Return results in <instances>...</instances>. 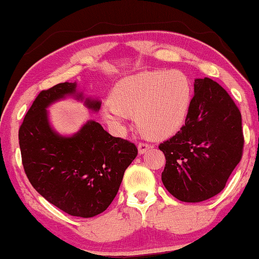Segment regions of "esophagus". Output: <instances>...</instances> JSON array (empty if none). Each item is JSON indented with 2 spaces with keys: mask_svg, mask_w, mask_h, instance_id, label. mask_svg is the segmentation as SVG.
Masks as SVG:
<instances>
[{
  "mask_svg": "<svg viewBox=\"0 0 259 259\" xmlns=\"http://www.w3.org/2000/svg\"><path fill=\"white\" fill-rule=\"evenodd\" d=\"M150 149H151V145L149 144V143H145V142H139L138 143V151H139V153H141V154H144L145 152L147 150H150Z\"/></svg>",
  "mask_w": 259,
  "mask_h": 259,
  "instance_id": "1",
  "label": "esophagus"
}]
</instances>
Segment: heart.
Instances as JSON below:
<instances>
[{"mask_svg": "<svg viewBox=\"0 0 259 259\" xmlns=\"http://www.w3.org/2000/svg\"><path fill=\"white\" fill-rule=\"evenodd\" d=\"M190 99V81L181 71H143L114 85L102 115L116 129L122 128L128 115H136L143 133L163 137L182 125Z\"/></svg>", "mask_w": 259, "mask_h": 259, "instance_id": "1", "label": "heart"}]
</instances>
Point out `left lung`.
Here are the masks:
<instances>
[{"mask_svg": "<svg viewBox=\"0 0 259 259\" xmlns=\"http://www.w3.org/2000/svg\"><path fill=\"white\" fill-rule=\"evenodd\" d=\"M241 112L211 78L195 80L186 123L162 142L163 186L181 202L198 203L218 195L243 154Z\"/></svg>", "mask_w": 259, "mask_h": 259, "instance_id": "8db88e82", "label": "left lung"}]
</instances>
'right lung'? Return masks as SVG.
<instances>
[{"label":"right lung","instance_id":"1","mask_svg":"<svg viewBox=\"0 0 259 259\" xmlns=\"http://www.w3.org/2000/svg\"><path fill=\"white\" fill-rule=\"evenodd\" d=\"M75 91L76 83L65 81L38 94L19 128V147L28 181L45 199L68 214L91 218L113 202L138 150L96 121L86 123L72 137L55 134L46 108ZM86 105L100 108L99 101L88 99Z\"/></svg>","mask_w":259,"mask_h":259}]
</instances>
